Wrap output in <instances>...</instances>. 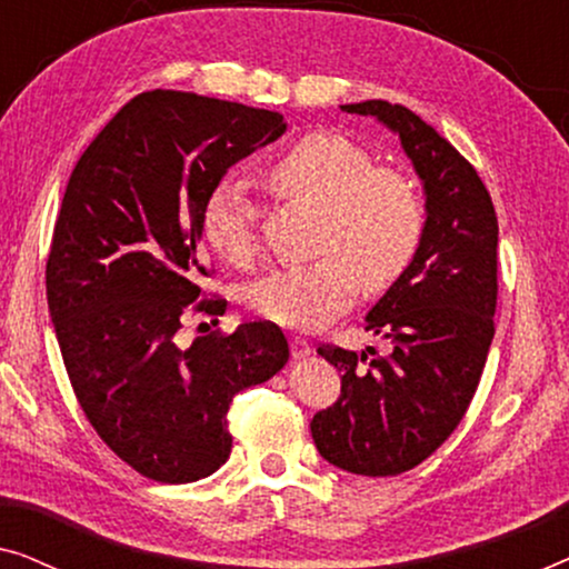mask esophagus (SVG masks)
Instances as JSON below:
<instances>
[{
	"label": "esophagus",
	"instance_id": "esophagus-1",
	"mask_svg": "<svg viewBox=\"0 0 569 569\" xmlns=\"http://www.w3.org/2000/svg\"><path fill=\"white\" fill-rule=\"evenodd\" d=\"M290 352L295 360H306V357L310 355V345L302 337H292L290 339Z\"/></svg>",
	"mask_w": 569,
	"mask_h": 569
}]
</instances>
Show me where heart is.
Returning a JSON list of instances; mask_svg holds the SVG:
<instances>
[{"mask_svg": "<svg viewBox=\"0 0 569 569\" xmlns=\"http://www.w3.org/2000/svg\"><path fill=\"white\" fill-rule=\"evenodd\" d=\"M279 189L323 207L318 251L323 259L282 267L248 290V306L284 329H321L368 290L393 284L415 259L425 232V204L399 170L376 168V158L337 131H313L271 168ZM207 246L230 263L256 253L253 209L232 178L207 191L199 212Z\"/></svg>", "mask_w": 569, "mask_h": 569, "instance_id": "1", "label": "heart"}]
</instances>
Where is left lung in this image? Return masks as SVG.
I'll use <instances>...</instances> for the list:
<instances>
[{"mask_svg":"<svg viewBox=\"0 0 569 569\" xmlns=\"http://www.w3.org/2000/svg\"><path fill=\"white\" fill-rule=\"evenodd\" d=\"M399 137L425 193V232L407 271L365 316L386 357L318 347L341 396L310 422L326 461L396 477L432 456L461 422L495 337L497 214L471 162L417 113L388 100L341 106Z\"/></svg>","mask_w":569,"mask_h":569,"instance_id":"1","label":"left lung"}]
</instances>
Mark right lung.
<instances>
[{
    "label": "right lung",
    "instance_id": "1",
    "mask_svg": "<svg viewBox=\"0 0 569 569\" xmlns=\"http://www.w3.org/2000/svg\"><path fill=\"white\" fill-rule=\"evenodd\" d=\"M284 129L267 108L150 90L69 176L46 263L49 313L84 417L147 479L186 485L220 469L232 396L290 360L284 333L261 321L176 341L189 308L224 313V300L198 302L207 191Z\"/></svg>",
    "mask_w": 569,
    "mask_h": 569
}]
</instances>
